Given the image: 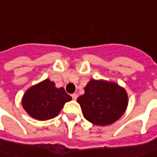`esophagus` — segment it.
<instances>
[{"instance_id": "1", "label": "esophagus", "mask_w": 157, "mask_h": 157, "mask_svg": "<svg viewBox=\"0 0 157 157\" xmlns=\"http://www.w3.org/2000/svg\"><path fill=\"white\" fill-rule=\"evenodd\" d=\"M77 97H78V95H77L76 93L72 94V98H73V100H76V99H77Z\"/></svg>"}]
</instances>
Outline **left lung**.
<instances>
[{
	"mask_svg": "<svg viewBox=\"0 0 157 157\" xmlns=\"http://www.w3.org/2000/svg\"><path fill=\"white\" fill-rule=\"evenodd\" d=\"M77 103L88 121L104 126L114 123L125 113L128 96L126 90L114 82L92 79Z\"/></svg>",
	"mask_w": 157,
	"mask_h": 157,
	"instance_id": "obj_1",
	"label": "left lung"
}]
</instances>
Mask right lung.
<instances>
[{
  "label": "right lung",
  "instance_id": "1",
  "mask_svg": "<svg viewBox=\"0 0 157 157\" xmlns=\"http://www.w3.org/2000/svg\"><path fill=\"white\" fill-rule=\"evenodd\" d=\"M72 98L64 88H57L49 79L30 87L23 96L22 105L31 118L38 120L53 119Z\"/></svg>",
  "mask_w": 157,
  "mask_h": 157
}]
</instances>
